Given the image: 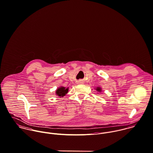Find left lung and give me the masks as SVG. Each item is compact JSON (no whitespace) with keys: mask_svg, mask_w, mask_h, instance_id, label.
I'll return each mask as SVG.
<instances>
[{"mask_svg":"<svg viewBox=\"0 0 153 153\" xmlns=\"http://www.w3.org/2000/svg\"><path fill=\"white\" fill-rule=\"evenodd\" d=\"M96 89H97L98 91H99V92H100V91H101V88L100 87H97V88Z\"/></svg>","mask_w":153,"mask_h":153,"instance_id":"8db88e82","label":"left lung"}]
</instances>
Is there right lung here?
Here are the masks:
<instances>
[{
    "mask_svg": "<svg viewBox=\"0 0 153 153\" xmlns=\"http://www.w3.org/2000/svg\"><path fill=\"white\" fill-rule=\"evenodd\" d=\"M68 88H66L65 87H61L58 88L56 91V94L57 95H58L60 97H62L64 95H65L68 92Z\"/></svg>",
    "mask_w": 153,
    "mask_h": 153,
    "instance_id": "add662e5",
    "label": "right lung"
}]
</instances>
